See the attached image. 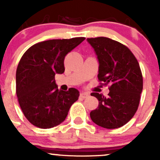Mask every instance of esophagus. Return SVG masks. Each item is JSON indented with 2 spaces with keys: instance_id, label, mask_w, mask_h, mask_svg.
Instances as JSON below:
<instances>
[{
  "instance_id": "1",
  "label": "esophagus",
  "mask_w": 160,
  "mask_h": 160,
  "mask_svg": "<svg viewBox=\"0 0 160 160\" xmlns=\"http://www.w3.org/2000/svg\"><path fill=\"white\" fill-rule=\"evenodd\" d=\"M89 96V94L88 93H86V92H82L81 94H80V97L83 98H87Z\"/></svg>"
}]
</instances>
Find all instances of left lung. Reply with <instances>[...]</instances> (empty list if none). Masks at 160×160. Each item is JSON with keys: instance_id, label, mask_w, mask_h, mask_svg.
<instances>
[{"instance_id": "8db88e82", "label": "left lung", "mask_w": 160, "mask_h": 160, "mask_svg": "<svg viewBox=\"0 0 160 160\" xmlns=\"http://www.w3.org/2000/svg\"><path fill=\"white\" fill-rule=\"evenodd\" d=\"M87 42L98 59V81L110 85L107 98L91 93L98 100V107L90 112V118L102 128H121L133 118L139 105L142 90L139 64L127 46L111 38L98 37Z\"/></svg>"}]
</instances>
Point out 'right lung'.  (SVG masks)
I'll return each instance as SVG.
<instances>
[{"instance_id":"add662e5","label":"right lung","mask_w":160,"mask_h":160,"mask_svg":"<svg viewBox=\"0 0 160 160\" xmlns=\"http://www.w3.org/2000/svg\"><path fill=\"white\" fill-rule=\"evenodd\" d=\"M85 38L53 39L38 42L25 51L16 72V93L22 112L37 128L47 129L66 119L69 110L79 97L70 88L58 90L55 74L65 71L64 59Z\"/></svg>"}]
</instances>
